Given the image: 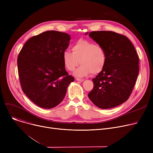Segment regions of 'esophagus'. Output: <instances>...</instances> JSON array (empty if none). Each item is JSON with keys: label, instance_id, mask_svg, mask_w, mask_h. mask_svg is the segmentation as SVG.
<instances>
[{"label": "esophagus", "instance_id": "34e87169", "mask_svg": "<svg viewBox=\"0 0 153 153\" xmlns=\"http://www.w3.org/2000/svg\"><path fill=\"white\" fill-rule=\"evenodd\" d=\"M76 80L79 82H83L84 81V79H81V78H76Z\"/></svg>", "mask_w": 153, "mask_h": 153}]
</instances>
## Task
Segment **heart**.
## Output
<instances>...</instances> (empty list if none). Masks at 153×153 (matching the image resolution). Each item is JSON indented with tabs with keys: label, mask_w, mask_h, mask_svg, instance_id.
<instances>
[{
	"label": "heart",
	"mask_w": 153,
	"mask_h": 153,
	"mask_svg": "<svg viewBox=\"0 0 153 153\" xmlns=\"http://www.w3.org/2000/svg\"><path fill=\"white\" fill-rule=\"evenodd\" d=\"M72 52L64 51L62 53L64 66L69 71H76V76L84 77L92 73L97 74L105 68L107 55L104 48L86 39H79L72 47Z\"/></svg>",
	"instance_id": "b5f03b06"
}]
</instances>
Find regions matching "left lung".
Wrapping results in <instances>:
<instances>
[{
	"label": "left lung",
	"instance_id": "1",
	"mask_svg": "<svg viewBox=\"0 0 153 153\" xmlns=\"http://www.w3.org/2000/svg\"><path fill=\"white\" fill-rule=\"evenodd\" d=\"M89 36L104 48L107 60L102 71L92 79L94 88L88 96L99 108L115 107L126 102L133 89L139 73L138 54L123 35L95 31L91 32Z\"/></svg>",
	"mask_w": 153,
	"mask_h": 153
}]
</instances>
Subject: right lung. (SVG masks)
<instances>
[{"instance_id":"1","label":"right lung","mask_w":153,"mask_h":153,"mask_svg":"<svg viewBox=\"0 0 153 153\" xmlns=\"http://www.w3.org/2000/svg\"><path fill=\"white\" fill-rule=\"evenodd\" d=\"M71 36L58 31H46L32 36L17 58L18 72L23 92L38 107L50 109L65 97L68 86L74 81L62 61V53Z\"/></svg>"}]
</instances>
